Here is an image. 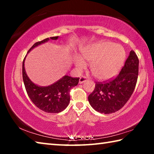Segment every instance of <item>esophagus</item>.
I'll return each mask as SVG.
<instances>
[{
    "instance_id": "1",
    "label": "esophagus",
    "mask_w": 154,
    "mask_h": 154,
    "mask_svg": "<svg viewBox=\"0 0 154 154\" xmlns=\"http://www.w3.org/2000/svg\"><path fill=\"white\" fill-rule=\"evenodd\" d=\"M87 80V77H83V76H82V77H80V79H79V83H83V82H85V81Z\"/></svg>"
}]
</instances>
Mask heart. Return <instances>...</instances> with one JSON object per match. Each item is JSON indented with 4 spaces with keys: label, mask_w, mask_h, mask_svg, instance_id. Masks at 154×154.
<instances>
[{
    "label": "heart",
    "mask_w": 154,
    "mask_h": 154,
    "mask_svg": "<svg viewBox=\"0 0 154 154\" xmlns=\"http://www.w3.org/2000/svg\"><path fill=\"white\" fill-rule=\"evenodd\" d=\"M82 56L91 64L94 76L106 80L118 73L124 63L125 53L120 45L111 42H99L83 49ZM75 64L79 69L85 67V62L79 57L75 59Z\"/></svg>",
    "instance_id": "1"
}]
</instances>
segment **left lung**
I'll return each mask as SVG.
<instances>
[{"instance_id": "1", "label": "left lung", "mask_w": 154, "mask_h": 154, "mask_svg": "<svg viewBox=\"0 0 154 154\" xmlns=\"http://www.w3.org/2000/svg\"><path fill=\"white\" fill-rule=\"evenodd\" d=\"M138 75L139 58L132 50L116 77L103 82H96L94 90L88 96L90 105L101 113L109 114L119 111L133 93Z\"/></svg>"}]
</instances>
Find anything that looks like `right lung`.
<instances>
[{"label":"right lung","mask_w":154,"mask_h":154,"mask_svg":"<svg viewBox=\"0 0 154 154\" xmlns=\"http://www.w3.org/2000/svg\"><path fill=\"white\" fill-rule=\"evenodd\" d=\"M58 37L53 36L50 38L56 40ZM48 40L49 38H47L35 43L28 51ZM24 60L22 64L23 81L26 90L32 102L41 110L49 113H58L66 109L70 102V90L78 84L79 78L65 75L54 84L47 87H39L34 84L28 77L24 69Z\"/></svg>","instance_id":"obj_1"}]
</instances>
